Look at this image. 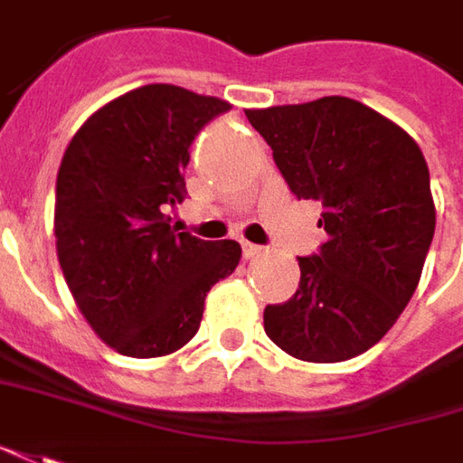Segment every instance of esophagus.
<instances>
[{"mask_svg": "<svg viewBox=\"0 0 463 463\" xmlns=\"http://www.w3.org/2000/svg\"><path fill=\"white\" fill-rule=\"evenodd\" d=\"M262 251L264 250H262V247H260V244H251V241H247V239L241 241V254H244L247 260H254V257H260Z\"/></svg>", "mask_w": 463, "mask_h": 463, "instance_id": "1", "label": "esophagus"}]
</instances>
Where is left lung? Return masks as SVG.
<instances>
[{"mask_svg": "<svg viewBox=\"0 0 463 463\" xmlns=\"http://www.w3.org/2000/svg\"><path fill=\"white\" fill-rule=\"evenodd\" d=\"M298 199L323 203L320 254L264 307V333L305 363H340L383 337L419 287L436 229L429 165L393 120L353 98L247 110Z\"/></svg>", "mask_w": 463, "mask_h": 463, "instance_id": "1", "label": "left lung"}]
</instances>
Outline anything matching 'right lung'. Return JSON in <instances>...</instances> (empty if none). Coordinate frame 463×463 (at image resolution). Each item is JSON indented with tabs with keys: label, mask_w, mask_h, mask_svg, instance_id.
<instances>
[{
	"label": "right lung",
	"mask_w": 463,
	"mask_h": 463,
	"mask_svg": "<svg viewBox=\"0 0 463 463\" xmlns=\"http://www.w3.org/2000/svg\"><path fill=\"white\" fill-rule=\"evenodd\" d=\"M232 105L176 85H143L92 113L57 171V260L92 333L128 358L189 343L203 299L237 269L241 247L176 232L189 146Z\"/></svg>",
	"instance_id": "1"
}]
</instances>
